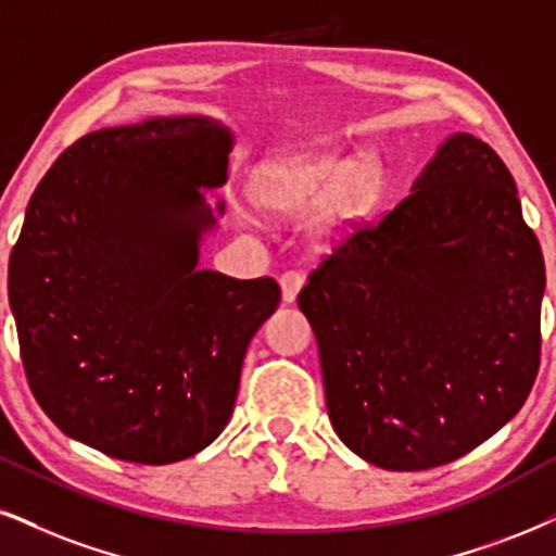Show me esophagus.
Wrapping results in <instances>:
<instances>
[{
  "label": "esophagus",
  "instance_id": "esophagus-1",
  "mask_svg": "<svg viewBox=\"0 0 556 556\" xmlns=\"http://www.w3.org/2000/svg\"><path fill=\"white\" fill-rule=\"evenodd\" d=\"M301 286H304V278L296 270H289L280 276V296H283V304H293L296 301Z\"/></svg>",
  "mask_w": 556,
  "mask_h": 556
}]
</instances>
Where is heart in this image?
<instances>
[{"label": "heart", "instance_id": "b5f03b06", "mask_svg": "<svg viewBox=\"0 0 556 556\" xmlns=\"http://www.w3.org/2000/svg\"><path fill=\"white\" fill-rule=\"evenodd\" d=\"M371 169L348 156H293L267 167L257 188V205L278 216L309 218L312 235L332 237L358 216L371 193Z\"/></svg>", "mask_w": 556, "mask_h": 556}]
</instances>
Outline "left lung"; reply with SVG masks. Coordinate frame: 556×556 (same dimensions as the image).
I'll return each mask as SVG.
<instances>
[{"label": "left lung", "mask_w": 556, "mask_h": 556, "mask_svg": "<svg viewBox=\"0 0 556 556\" xmlns=\"http://www.w3.org/2000/svg\"><path fill=\"white\" fill-rule=\"evenodd\" d=\"M379 222L299 293L330 422L374 467L456 462L510 422L539 374L546 276L503 160L451 134Z\"/></svg>", "instance_id": "8db88e82"}]
</instances>
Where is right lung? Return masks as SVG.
Listing matches in <instances>:
<instances>
[{
	"mask_svg": "<svg viewBox=\"0 0 556 556\" xmlns=\"http://www.w3.org/2000/svg\"><path fill=\"white\" fill-rule=\"evenodd\" d=\"M235 134L208 115L92 131L53 162L10 255V309L43 413L134 464L214 443L235 413L273 278L201 270L205 193L229 180Z\"/></svg>",
	"mask_w": 556,
	"mask_h": 556,
	"instance_id": "obj_1",
	"label": "right lung"
}]
</instances>
